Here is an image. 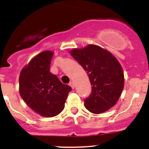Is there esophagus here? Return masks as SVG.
<instances>
[{
    "label": "esophagus",
    "mask_w": 149,
    "mask_h": 149,
    "mask_svg": "<svg viewBox=\"0 0 149 149\" xmlns=\"http://www.w3.org/2000/svg\"><path fill=\"white\" fill-rule=\"evenodd\" d=\"M69 86H70L72 89H74V84L73 81H71V82L69 83Z\"/></svg>",
    "instance_id": "34e87169"
}]
</instances>
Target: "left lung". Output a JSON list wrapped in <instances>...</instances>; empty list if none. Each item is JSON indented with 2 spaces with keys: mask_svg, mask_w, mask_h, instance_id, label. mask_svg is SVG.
<instances>
[{
  "mask_svg": "<svg viewBox=\"0 0 149 149\" xmlns=\"http://www.w3.org/2000/svg\"><path fill=\"white\" fill-rule=\"evenodd\" d=\"M70 54L89 76L92 92L84 100L89 111L99 114L116 104L124 88V73L120 63L108 51L95 45L74 48Z\"/></svg>",
  "mask_w": 149,
  "mask_h": 149,
  "instance_id": "8db88e82",
  "label": "left lung"
}]
</instances>
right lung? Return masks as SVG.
<instances>
[{
    "instance_id": "1",
    "label": "right lung",
    "mask_w": 149,
    "mask_h": 149,
    "mask_svg": "<svg viewBox=\"0 0 149 149\" xmlns=\"http://www.w3.org/2000/svg\"><path fill=\"white\" fill-rule=\"evenodd\" d=\"M52 51H45L33 57L19 77V93L27 106L42 116L53 117L64 109L72 88L50 72Z\"/></svg>"
}]
</instances>
